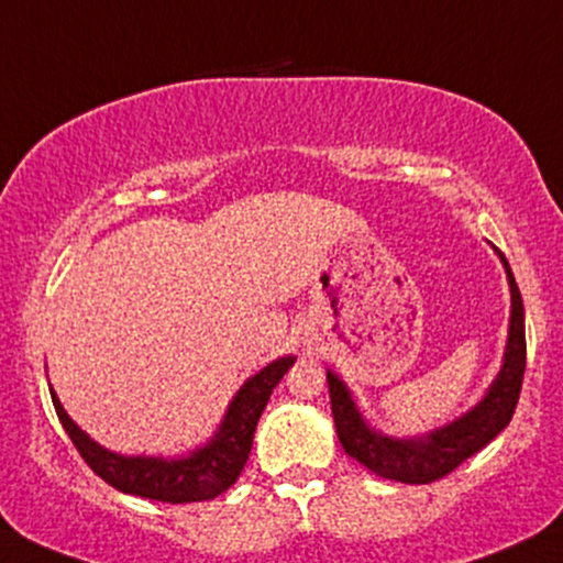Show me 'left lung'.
<instances>
[{
    "instance_id": "1",
    "label": "left lung",
    "mask_w": 563,
    "mask_h": 563,
    "mask_svg": "<svg viewBox=\"0 0 563 563\" xmlns=\"http://www.w3.org/2000/svg\"><path fill=\"white\" fill-rule=\"evenodd\" d=\"M500 262L506 267L510 286L508 344L506 354H503V367L493 380V386L484 394L482 402L471 407L466 416L423 437H386L365 423L344 380L328 371V391H331V410L341 448L346 450V455L363 463L376 476L402 484H431L442 479V476L455 471L474 452L487 448L514 418L527 365L525 303H521L519 286H516L514 273H510L503 254Z\"/></svg>"
}]
</instances>
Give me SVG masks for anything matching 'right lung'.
Wrapping results in <instances>:
<instances>
[{"label": "right lung", "mask_w": 563, "mask_h": 563, "mask_svg": "<svg viewBox=\"0 0 563 563\" xmlns=\"http://www.w3.org/2000/svg\"><path fill=\"white\" fill-rule=\"evenodd\" d=\"M290 365H294V357H280L245 380L241 391L232 397L214 437L203 448H196L183 457L115 455V452L100 448L89 434H84L63 410L57 394L53 389L49 394H53L55 412L70 442L76 444L87 466L102 482H108L119 493L151 497L161 503H198L222 495L241 476L251 444H254V431L262 410Z\"/></svg>", "instance_id": "add662e5"}]
</instances>
